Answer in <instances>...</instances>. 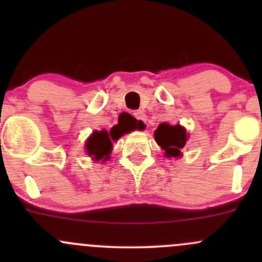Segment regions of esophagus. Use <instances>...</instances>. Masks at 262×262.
<instances>
[{
    "label": "esophagus",
    "mask_w": 262,
    "mask_h": 262,
    "mask_svg": "<svg viewBox=\"0 0 262 262\" xmlns=\"http://www.w3.org/2000/svg\"><path fill=\"white\" fill-rule=\"evenodd\" d=\"M134 116H136L137 120L144 121V123H146V121H147V116H146V114H144L143 112H142V110H138V112H137V113H134Z\"/></svg>",
    "instance_id": "obj_1"
}]
</instances>
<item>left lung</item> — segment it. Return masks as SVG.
Instances as JSON below:
<instances>
[{"label":"left lung","instance_id":"1","mask_svg":"<svg viewBox=\"0 0 262 262\" xmlns=\"http://www.w3.org/2000/svg\"><path fill=\"white\" fill-rule=\"evenodd\" d=\"M155 139L166 153V157H179L186 143V130L181 125H168L162 123L155 132Z\"/></svg>","mask_w":262,"mask_h":262}]
</instances>
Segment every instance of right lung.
<instances>
[{
    "mask_svg": "<svg viewBox=\"0 0 262 262\" xmlns=\"http://www.w3.org/2000/svg\"><path fill=\"white\" fill-rule=\"evenodd\" d=\"M124 133H126V129L123 126H114L110 133L106 130L94 132V134L86 142L87 153L96 161L107 160L113 148L112 141H118Z\"/></svg>",
    "mask_w": 262,
    "mask_h": 262,
    "instance_id": "right-lung-1",
    "label": "right lung"
}]
</instances>
